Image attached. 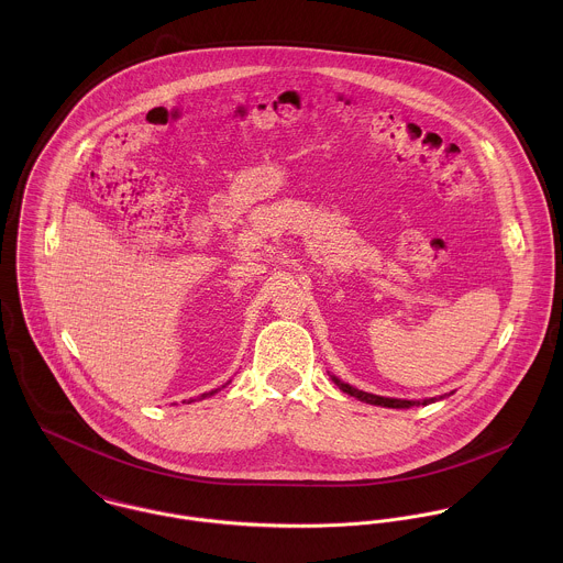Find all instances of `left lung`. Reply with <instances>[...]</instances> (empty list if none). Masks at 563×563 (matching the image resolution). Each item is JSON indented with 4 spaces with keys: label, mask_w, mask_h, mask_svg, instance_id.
Listing matches in <instances>:
<instances>
[{
    "label": "left lung",
    "mask_w": 563,
    "mask_h": 563,
    "mask_svg": "<svg viewBox=\"0 0 563 563\" xmlns=\"http://www.w3.org/2000/svg\"><path fill=\"white\" fill-rule=\"evenodd\" d=\"M331 382L346 395L360 399V401L371 402V405H382V407H393V409H409L411 405H429V402L442 401L444 397H431V399H420V401H407V399H393V397H379V395H371V393H364V390H357L349 384H344L342 379H338L335 375H329ZM453 395V393H451Z\"/></svg>",
    "instance_id": "obj_1"
}]
</instances>
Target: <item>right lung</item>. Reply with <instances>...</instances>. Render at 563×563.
<instances>
[{"label": "right lung", "instance_id": "obj_1", "mask_svg": "<svg viewBox=\"0 0 563 563\" xmlns=\"http://www.w3.org/2000/svg\"><path fill=\"white\" fill-rule=\"evenodd\" d=\"M223 388H225V386H223ZM219 390H221V388H217V390H210V393H206V395H201V397H197V399H199V401H201V399H206V397H212V395H217V393H219ZM195 401V399H190V401L188 402H192Z\"/></svg>", "mask_w": 563, "mask_h": 563}]
</instances>
